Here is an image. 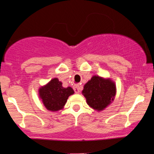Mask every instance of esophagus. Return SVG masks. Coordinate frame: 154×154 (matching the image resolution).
Returning a JSON list of instances; mask_svg holds the SVG:
<instances>
[{
	"label": "esophagus",
	"instance_id": "1",
	"mask_svg": "<svg viewBox=\"0 0 154 154\" xmlns=\"http://www.w3.org/2000/svg\"><path fill=\"white\" fill-rule=\"evenodd\" d=\"M74 91H75V93H79V91H80V87H79V85H77L74 86Z\"/></svg>",
	"mask_w": 154,
	"mask_h": 154
}]
</instances>
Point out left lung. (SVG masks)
Segmentation results:
<instances>
[{
  "label": "left lung",
  "mask_w": 154,
  "mask_h": 154,
  "mask_svg": "<svg viewBox=\"0 0 154 154\" xmlns=\"http://www.w3.org/2000/svg\"><path fill=\"white\" fill-rule=\"evenodd\" d=\"M116 85L111 79L93 76L84 85L82 94L92 109L103 111L111 103L116 95Z\"/></svg>",
  "instance_id": "1"
}]
</instances>
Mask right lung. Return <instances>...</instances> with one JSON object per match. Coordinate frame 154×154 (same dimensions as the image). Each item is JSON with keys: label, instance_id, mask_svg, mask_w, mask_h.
Returning a JSON list of instances; mask_svg holds the SVG:
<instances>
[{"label": "right lung", "instance_id": "right-lung-1", "mask_svg": "<svg viewBox=\"0 0 154 154\" xmlns=\"http://www.w3.org/2000/svg\"><path fill=\"white\" fill-rule=\"evenodd\" d=\"M75 91L71 87L63 88L58 78L52 79L39 89V96L48 110L57 111L62 109L69 96Z\"/></svg>", "mask_w": 154, "mask_h": 154}]
</instances>
